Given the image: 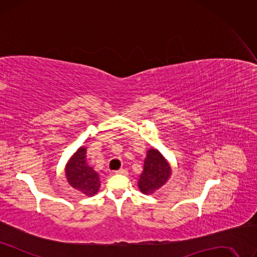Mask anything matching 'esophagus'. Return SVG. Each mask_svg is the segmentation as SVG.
Segmentation results:
<instances>
[{
  "label": "esophagus",
  "mask_w": 257,
  "mask_h": 257,
  "mask_svg": "<svg viewBox=\"0 0 257 257\" xmlns=\"http://www.w3.org/2000/svg\"><path fill=\"white\" fill-rule=\"evenodd\" d=\"M116 174H119V175H127L128 174V170L126 168H121L119 170H117Z\"/></svg>",
  "instance_id": "1"
}]
</instances>
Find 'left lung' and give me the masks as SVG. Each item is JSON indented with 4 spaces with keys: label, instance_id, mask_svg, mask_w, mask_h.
<instances>
[{
    "label": "left lung",
    "instance_id": "8db88e82",
    "mask_svg": "<svg viewBox=\"0 0 257 257\" xmlns=\"http://www.w3.org/2000/svg\"><path fill=\"white\" fill-rule=\"evenodd\" d=\"M173 174L170 163L160 151L151 147L147 150L144 170L138 180V187L145 195H153L167 183Z\"/></svg>",
    "mask_w": 257,
    "mask_h": 257
}]
</instances>
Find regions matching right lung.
Returning <instances> with one entry per match:
<instances>
[{
	"label": "right lung",
	"mask_w": 257,
	"mask_h": 257,
	"mask_svg": "<svg viewBox=\"0 0 257 257\" xmlns=\"http://www.w3.org/2000/svg\"><path fill=\"white\" fill-rule=\"evenodd\" d=\"M65 178L69 184L84 196L96 195L100 187V180L96 170L88 162L87 148L80 146L69 159L64 167Z\"/></svg>",
	"instance_id": "1"
}]
</instances>
